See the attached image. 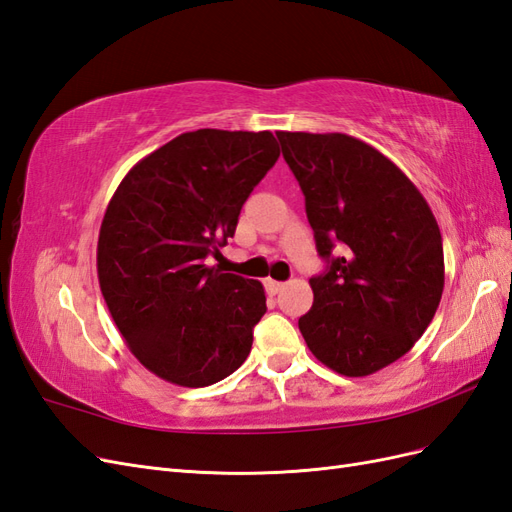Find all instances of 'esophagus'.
I'll return each mask as SVG.
<instances>
[{
    "label": "esophagus",
    "instance_id": "34e87169",
    "mask_svg": "<svg viewBox=\"0 0 512 512\" xmlns=\"http://www.w3.org/2000/svg\"><path fill=\"white\" fill-rule=\"evenodd\" d=\"M265 288L269 294H277L284 288V282H275V280H265Z\"/></svg>",
    "mask_w": 512,
    "mask_h": 512
}]
</instances>
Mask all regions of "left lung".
<instances>
[{
    "mask_svg": "<svg viewBox=\"0 0 512 512\" xmlns=\"http://www.w3.org/2000/svg\"><path fill=\"white\" fill-rule=\"evenodd\" d=\"M297 177L318 254L314 305L299 329L316 359L363 378L401 359L425 333L444 290L436 218L416 185L378 149L329 132H277ZM339 244L342 257L332 250Z\"/></svg>",
    "mask_w": 512,
    "mask_h": 512,
    "instance_id": "left-lung-1",
    "label": "left lung"
}]
</instances>
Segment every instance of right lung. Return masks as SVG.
<instances>
[{
  "instance_id": "1",
  "label": "right lung",
  "mask_w": 512,
  "mask_h": 512,
  "mask_svg": "<svg viewBox=\"0 0 512 512\" xmlns=\"http://www.w3.org/2000/svg\"><path fill=\"white\" fill-rule=\"evenodd\" d=\"M280 158L275 136L179 134L123 177L98 237V280L119 333L151 374L188 389L224 380L267 312L258 280L209 265Z\"/></svg>"
}]
</instances>
